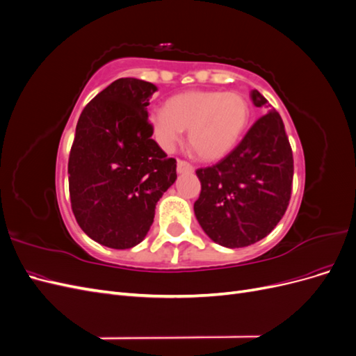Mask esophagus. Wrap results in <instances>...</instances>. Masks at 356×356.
Here are the masks:
<instances>
[{
	"label": "esophagus",
	"mask_w": 356,
	"mask_h": 356,
	"mask_svg": "<svg viewBox=\"0 0 356 356\" xmlns=\"http://www.w3.org/2000/svg\"><path fill=\"white\" fill-rule=\"evenodd\" d=\"M177 170L179 172V174H186V172H193V170H195V168H193V165L188 163L187 160H178Z\"/></svg>",
	"instance_id": "obj_1"
}]
</instances>
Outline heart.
I'll return each instance as SVG.
<instances>
[{
  "label": "heart",
  "instance_id": "obj_1",
  "mask_svg": "<svg viewBox=\"0 0 356 356\" xmlns=\"http://www.w3.org/2000/svg\"><path fill=\"white\" fill-rule=\"evenodd\" d=\"M251 118L250 99L241 92L190 90L156 108L148 123L160 147L172 149L188 131V145L203 160L224 157L236 147Z\"/></svg>",
  "mask_w": 356,
  "mask_h": 356
}]
</instances>
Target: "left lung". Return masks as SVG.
Here are the masks:
<instances>
[{
  "mask_svg": "<svg viewBox=\"0 0 356 356\" xmlns=\"http://www.w3.org/2000/svg\"><path fill=\"white\" fill-rule=\"evenodd\" d=\"M255 106L267 99L252 90ZM195 213L203 232L222 246L252 245L281 221L293 190L294 159L277 111L261 115L218 163L200 168Z\"/></svg>",
  "mask_w": 356,
  "mask_h": 356,
  "instance_id": "obj_1",
  "label": "left lung"
}]
</instances>
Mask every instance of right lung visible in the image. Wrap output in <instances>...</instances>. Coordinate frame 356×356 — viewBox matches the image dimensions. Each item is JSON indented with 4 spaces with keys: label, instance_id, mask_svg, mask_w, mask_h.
I'll list each match as a JSON object with an SVG mask.
<instances>
[{
    "label": "right lung",
    "instance_id": "1",
    "mask_svg": "<svg viewBox=\"0 0 356 356\" xmlns=\"http://www.w3.org/2000/svg\"><path fill=\"white\" fill-rule=\"evenodd\" d=\"M157 88L118 79L84 106L68 160L70 197L81 230L126 250L141 242L156 203L177 179V160L152 138L147 106Z\"/></svg>",
    "mask_w": 356,
    "mask_h": 356
}]
</instances>
